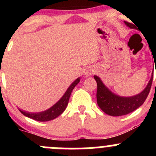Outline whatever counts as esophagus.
<instances>
[{"mask_svg": "<svg viewBox=\"0 0 156 156\" xmlns=\"http://www.w3.org/2000/svg\"><path fill=\"white\" fill-rule=\"evenodd\" d=\"M93 72H94V70H93L92 69L87 68L84 70V75L85 77H89L92 75Z\"/></svg>", "mask_w": 156, "mask_h": 156, "instance_id": "1", "label": "esophagus"}]
</instances>
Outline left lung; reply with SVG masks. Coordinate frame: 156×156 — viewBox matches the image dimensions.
Segmentation results:
<instances>
[{"label": "left lung", "instance_id": "left-lung-1", "mask_svg": "<svg viewBox=\"0 0 156 156\" xmlns=\"http://www.w3.org/2000/svg\"><path fill=\"white\" fill-rule=\"evenodd\" d=\"M125 23L129 28L133 29V26L131 23L127 22H125ZM94 78L97 84V100L99 107L108 115L121 116L132 112L142 106L145 102L152 86L153 73L145 89L140 94L132 97H121L117 95L112 92L98 76L94 75Z\"/></svg>", "mask_w": 156, "mask_h": 156}]
</instances>
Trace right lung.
Returning a JSON list of instances; mask_svg holds the SVG:
<instances>
[{"label": "right lung", "mask_w": 156, "mask_h": 156, "mask_svg": "<svg viewBox=\"0 0 156 156\" xmlns=\"http://www.w3.org/2000/svg\"><path fill=\"white\" fill-rule=\"evenodd\" d=\"M80 79H81V78H78L73 83H72V84L69 86L65 94H63V96L61 97L60 100L57 103H55L53 106H51L50 108L45 110V111L41 112H29L24 111V110H22L20 108H18V109L25 116L31 119H34L35 121L48 122V121L53 120V119H56V117L60 115L65 111L66 108L67 107V105L69 103V97L72 94V90L80 82Z\"/></svg>", "instance_id": "1"}]
</instances>
